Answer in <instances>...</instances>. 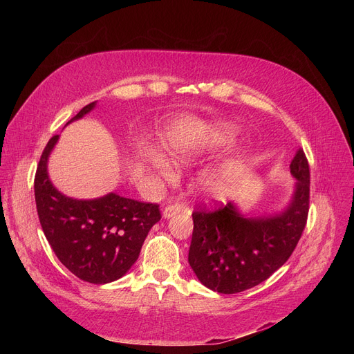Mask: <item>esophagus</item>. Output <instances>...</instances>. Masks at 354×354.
I'll return each mask as SVG.
<instances>
[{"label":"esophagus","mask_w":354,"mask_h":354,"mask_svg":"<svg viewBox=\"0 0 354 354\" xmlns=\"http://www.w3.org/2000/svg\"><path fill=\"white\" fill-rule=\"evenodd\" d=\"M182 210H183V209H182V205H179V203L169 205V206H167V207L164 209L162 216H164V218H171V217L179 214Z\"/></svg>","instance_id":"obj_1"}]
</instances>
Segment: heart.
Listing matches in <instances>:
<instances>
[{
	"mask_svg": "<svg viewBox=\"0 0 354 354\" xmlns=\"http://www.w3.org/2000/svg\"><path fill=\"white\" fill-rule=\"evenodd\" d=\"M212 136L216 141H220V142L231 141L235 136V130L231 129V127H220V129L214 130ZM207 147H209V142L206 140L192 141V142H187V144L174 149L172 158L175 160L176 164L189 165V164L194 162L196 160H198L201 156H203L206 153ZM147 162L149 165H153V168L164 176H171L172 175V168L169 167V164L158 156H149V158H147ZM224 186H225L224 182L218 178H209V179H205L203 183H201V187H203V190L206 193H209L212 196H217V197H220L223 194Z\"/></svg>",
	"mask_w": 354,
	"mask_h": 354,
	"instance_id": "heart-1",
	"label": "heart"
}]
</instances>
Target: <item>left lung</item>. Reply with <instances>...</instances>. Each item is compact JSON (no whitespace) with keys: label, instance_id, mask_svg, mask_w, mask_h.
Segmentation results:
<instances>
[{"label":"left lung","instance_id":"obj_1","mask_svg":"<svg viewBox=\"0 0 354 354\" xmlns=\"http://www.w3.org/2000/svg\"><path fill=\"white\" fill-rule=\"evenodd\" d=\"M290 172L297 179L294 194L280 214L246 218L231 201L193 212L189 265L206 287L221 294L245 291L269 279L291 257L310 210V165L301 148Z\"/></svg>","mask_w":354,"mask_h":354}]
</instances>
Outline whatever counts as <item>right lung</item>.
Returning a JSON list of instances; mask_svg holds the SVG:
<instances>
[{"mask_svg":"<svg viewBox=\"0 0 354 354\" xmlns=\"http://www.w3.org/2000/svg\"><path fill=\"white\" fill-rule=\"evenodd\" d=\"M93 108L95 102L84 106L70 122ZM57 140L59 136L48 140L35 175L41 230L59 261L78 279L93 284L115 281L137 261L148 231L161 220L160 206L116 193L93 200L62 194L47 175V158Z\"/></svg>","mask_w":354,"mask_h":354,"instance_id":"right-lung-1","label":"right lung"}]
</instances>
